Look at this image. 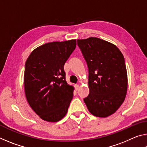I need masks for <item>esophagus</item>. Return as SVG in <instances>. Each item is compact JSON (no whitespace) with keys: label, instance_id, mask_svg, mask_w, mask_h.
<instances>
[{"label":"esophagus","instance_id":"obj_1","mask_svg":"<svg viewBox=\"0 0 147 147\" xmlns=\"http://www.w3.org/2000/svg\"><path fill=\"white\" fill-rule=\"evenodd\" d=\"M74 88H75V89L76 91H78L79 89V86L78 85V84H76V85L74 86Z\"/></svg>","mask_w":147,"mask_h":147}]
</instances>
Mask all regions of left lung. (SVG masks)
Returning <instances> with one entry per match:
<instances>
[{
	"instance_id": "obj_1",
	"label": "left lung",
	"mask_w": 147,
	"mask_h": 147,
	"mask_svg": "<svg viewBox=\"0 0 147 147\" xmlns=\"http://www.w3.org/2000/svg\"><path fill=\"white\" fill-rule=\"evenodd\" d=\"M77 45L89 71V93L84 102L93 115L107 117L126 97L128 78L124 56L113 44L97 38L78 39Z\"/></svg>"
}]
</instances>
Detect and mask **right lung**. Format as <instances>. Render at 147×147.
Segmentation results:
<instances>
[{"mask_svg": "<svg viewBox=\"0 0 147 147\" xmlns=\"http://www.w3.org/2000/svg\"><path fill=\"white\" fill-rule=\"evenodd\" d=\"M76 45L75 39L44 44L34 50L26 61V97L44 121L57 122L67 112L74 88L67 83L63 66Z\"/></svg>", "mask_w": 147, "mask_h": 147, "instance_id": "1", "label": "right lung"}]
</instances>
